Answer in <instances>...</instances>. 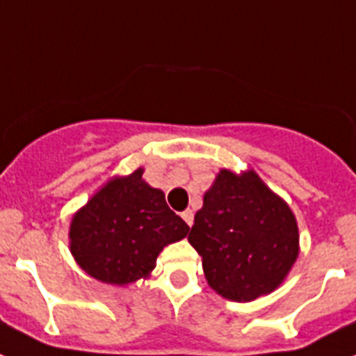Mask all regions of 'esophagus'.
Listing matches in <instances>:
<instances>
[{
  "instance_id": "esophagus-1",
  "label": "esophagus",
  "mask_w": 356,
  "mask_h": 356,
  "mask_svg": "<svg viewBox=\"0 0 356 356\" xmlns=\"http://www.w3.org/2000/svg\"><path fill=\"white\" fill-rule=\"evenodd\" d=\"M181 216H183L184 223H186L188 227H192V225H193V212H192V210H184Z\"/></svg>"
}]
</instances>
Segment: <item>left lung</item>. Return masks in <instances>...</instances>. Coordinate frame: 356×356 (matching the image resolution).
Returning a JSON list of instances; mask_svg holds the SVG:
<instances>
[{
  "instance_id": "left-lung-1",
  "label": "left lung",
  "mask_w": 356,
  "mask_h": 356,
  "mask_svg": "<svg viewBox=\"0 0 356 356\" xmlns=\"http://www.w3.org/2000/svg\"><path fill=\"white\" fill-rule=\"evenodd\" d=\"M188 241L203 258L208 285L234 302L273 293L298 256L291 208L254 172H219Z\"/></svg>"
}]
</instances>
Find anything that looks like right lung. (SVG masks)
<instances>
[{
    "mask_svg": "<svg viewBox=\"0 0 356 356\" xmlns=\"http://www.w3.org/2000/svg\"><path fill=\"white\" fill-rule=\"evenodd\" d=\"M188 225L170 210L164 193L143 181V168L117 177L74 213L71 252L93 278L126 285L146 278L159 252L188 234Z\"/></svg>",
    "mask_w": 356,
    "mask_h": 356,
    "instance_id": "add662e5",
    "label": "right lung"
}]
</instances>
